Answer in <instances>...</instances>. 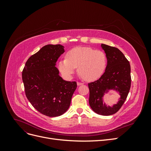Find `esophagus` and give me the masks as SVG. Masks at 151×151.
I'll list each match as a JSON object with an SVG mask.
<instances>
[{"mask_svg":"<svg viewBox=\"0 0 151 151\" xmlns=\"http://www.w3.org/2000/svg\"><path fill=\"white\" fill-rule=\"evenodd\" d=\"M83 83H79V82H77V85L78 86H81V85H83Z\"/></svg>","mask_w":151,"mask_h":151,"instance_id":"obj_1","label":"esophagus"}]
</instances>
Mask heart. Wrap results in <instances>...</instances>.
<instances>
[{
    "mask_svg": "<svg viewBox=\"0 0 151 151\" xmlns=\"http://www.w3.org/2000/svg\"><path fill=\"white\" fill-rule=\"evenodd\" d=\"M106 67V57L101 50L91 47H76L67 53V58L58 62L61 74L70 79L77 67L78 74L87 81L98 79Z\"/></svg>",
    "mask_w": 151,
    "mask_h": 151,
    "instance_id": "heart-1",
    "label": "heart"
}]
</instances>
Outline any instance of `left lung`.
<instances>
[{"label":"left lung","mask_w":151,"mask_h":151,"mask_svg":"<svg viewBox=\"0 0 151 151\" xmlns=\"http://www.w3.org/2000/svg\"><path fill=\"white\" fill-rule=\"evenodd\" d=\"M101 47L106 54L107 65L101 77L88 84L89 103L95 113L108 116L119 110L127 99L131 85L130 65L119 49L105 44ZM110 90L120 95L117 103L111 107L107 106L103 99L105 93Z\"/></svg>","instance_id":"left-lung-1"}]
</instances>
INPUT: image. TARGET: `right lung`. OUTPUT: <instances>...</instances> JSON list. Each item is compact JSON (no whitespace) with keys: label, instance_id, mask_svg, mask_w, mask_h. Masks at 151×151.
<instances>
[{"label":"right lung","instance_id":"right-lung-1","mask_svg":"<svg viewBox=\"0 0 151 151\" xmlns=\"http://www.w3.org/2000/svg\"><path fill=\"white\" fill-rule=\"evenodd\" d=\"M65 52L61 45H47L26 62L22 78L25 93L36 110L49 117L63 115L70 106L76 82L63 80L55 67Z\"/></svg>","mask_w":151,"mask_h":151}]
</instances>
